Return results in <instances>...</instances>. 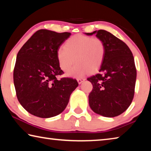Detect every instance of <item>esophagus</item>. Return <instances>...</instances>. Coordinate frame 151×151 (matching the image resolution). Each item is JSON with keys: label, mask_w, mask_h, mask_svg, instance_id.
Here are the masks:
<instances>
[{"label": "esophagus", "mask_w": 151, "mask_h": 151, "mask_svg": "<svg viewBox=\"0 0 151 151\" xmlns=\"http://www.w3.org/2000/svg\"><path fill=\"white\" fill-rule=\"evenodd\" d=\"M85 81V78H80L77 79V81H78V84H81L83 81Z\"/></svg>", "instance_id": "34e87169"}]
</instances>
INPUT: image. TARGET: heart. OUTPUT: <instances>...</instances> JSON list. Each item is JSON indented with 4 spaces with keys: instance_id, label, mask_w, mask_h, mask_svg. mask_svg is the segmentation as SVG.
Here are the masks:
<instances>
[{
    "instance_id": "1",
    "label": "heart",
    "mask_w": 151,
    "mask_h": 151,
    "mask_svg": "<svg viewBox=\"0 0 151 151\" xmlns=\"http://www.w3.org/2000/svg\"><path fill=\"white\" fill-rule=\"evenodd\" d=\"M106 55V46L99 37L76 35L67 39L57 49V58L60 69L73 77H81L89 72L94 73L101 67Z\"/></svg>"
}]
</instances>
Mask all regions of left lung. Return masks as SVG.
<instances>
[{
    "mask_svg": "<svg viewBox=\"0 0 151 151\" xmlns=\"http://www.w3.org/2000/svg\"><path fill=\"white\" fill-rule=\"evenodd\" d=\"M85 34H96L106 46L99 73L87 78L93 86L88 95L89 105L103 116H119L129 108L134 97L137 70L133 55L123 41L106 30Z\"/></svg>",
    "mask_w": 151,
    "mask_h": 151,
    "instance_id": "obj_1",
    "label": "left lung"
}]
</instances>
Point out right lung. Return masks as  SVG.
Instances as JSON below:
<instances>
[{"label": "right lung", "instance_id": "add662e5", "mask_svg": "<svg viewBox=\"0 0 151 151\" xmlns=\"http://www.w3.org/2000/svg\"><path fill=\"white\" fill-rule=\"evenodd\" d=\"M70 35L40 29L18 52L13 73L17 96L32 115L50 118L59 114L78 85L76 79L57 78L64 73L58 65L57 51Z\"/></svg>", "mask_w": 151, "mask_h": 151}]
</instances>
